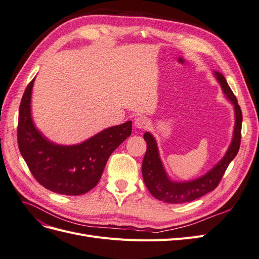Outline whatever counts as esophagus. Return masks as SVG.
Listing matches in <instances>:
<instances>
[{"label": "esophagus", "instance_id": "1", "mask_svg": "<svg viewBox=\"0 0 259 259\" xmlns=\"http://www.w3.org/2000/svg\"><path fill=\"white\" fill-rule=\"evenodd\" d=\"M134 124H135V127H137V128L146 130L149 126V124H150V123H149V120L147 119V117H145V116H138V117H136Z\"/></svg>", "mask_w": 259, "mask_h": 259}]
</instances>
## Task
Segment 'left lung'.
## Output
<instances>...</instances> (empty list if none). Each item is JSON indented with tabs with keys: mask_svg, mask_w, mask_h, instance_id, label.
<instances>
[{
	"mask_svg": "<svg viewBox=\"0 0 259 259\" xmlns=\"http://www.w3.org/2000/svg\"><path fill=\"white\" fill-rule=\"evenodd\" d=\"M218 82L221 83L224 93L234 106L236 111V125L232 143L225 154L223 160L217 165L210 169L208 173L195 180L187 183H174L168 179L165 170L162 166V162L159 158L158 147L150 133H145L144 138L147 143V151L143 161V177L146 187L155 199L166 203H185L199 199L207 192L213 191L221 183L227 167L230 162L236 158L239 152L241 144V128H242V111L238 105L237 97L234 96L231 89L227 83L225 76L215 72Z\"/></svg>",
	"mask_w": 259,
	"mask_h": 259,
	"instance_id": "1",
	"label": "left lung"
}]
</instances>
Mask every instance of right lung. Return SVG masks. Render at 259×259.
<instances>
[{
	"label": "right lung",
	"instance_id": "obj_1",
	"mask_svg": "<svg viewBox=\"0 0 259 259\" xmlns=\"http://www.w3.org/2000/svg\"><path fill=\"white\" fill-rule=\"evenodd\" d=\"M34 79L23 93L19 106L17 140L31 174L46 189L66 195L92 190L103 175L109 156L132 134V122L109 127L75 146L49 142L31 119V91Z\"/></svg>",
	"mask_w": 259,
	"mask_h": 259
}]
</instances>
